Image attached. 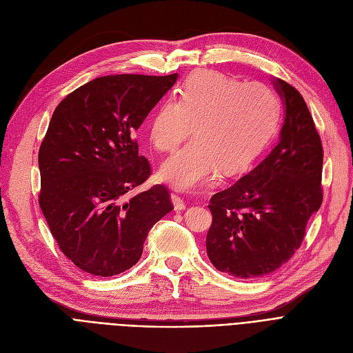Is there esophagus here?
I'll return each mask as SVG.
<instances>
[{
  "mask_svg": "<svg viewBox=\"0 0 353 353\" xmlns=\"http://www.w3.org/2000/svg\"><path fill=\"white\" fill-rule=\"evenodd\" d=\"M172 201H173L174 210H184V209H186V203H184L183 197H180L177 193H172Z\"/></svg>",
  "mask_w": 353,
  "mask_h": 353,
  "instance_id": "obj_1",
  "label": "esophagus"
}]
</instances>
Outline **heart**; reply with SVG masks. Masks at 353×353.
Instances as JSON below:
<instances>
[{"label":"heart","mask_w":353,"mask_h":353,"mask_svg":"<svg viewBox=\"0 0 353 353\" xmlns=\"http://www.w3.org/2000/svg\"><path fill=\"white\" fill-rule=\"evenodd\" d=\"M279 117V97L261 81L242 83L217 71H196L179 97L167 99L148 124V136L160 153H174L161 177L181 189H196L223 174L242 172L261 154Z\"/></svg>","instance_id":"obj_1"}]
</instances>
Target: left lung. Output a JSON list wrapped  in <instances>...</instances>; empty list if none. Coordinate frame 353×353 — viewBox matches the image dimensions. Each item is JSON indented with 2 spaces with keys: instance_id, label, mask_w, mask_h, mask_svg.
<instances>
[{
  "instance_id": "left-lung-1",
  "label": "left lung",
  "mask_w": 353,
  "mask_h": 353,
  "mask_svg": "<svg viewBox=\"0 0 353 353\" xmlns=\"http://www.w3.org/2000/svg\"><path fill=\"white\" fill-rule=\"evenodd\" d=\"M285 104L279 143L254 169L210 199L206 237L213 266L239 279L266 276L302 245L322 205L323 148L301 92L274 79Z\"/></svg>"
}]
</instances>
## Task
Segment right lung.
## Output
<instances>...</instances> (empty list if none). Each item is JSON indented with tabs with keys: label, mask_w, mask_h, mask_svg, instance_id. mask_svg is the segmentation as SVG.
Here are the masks:
<instances>
[{
	"label": "right lung",
	"mask_w": 353,
	"mask_h": 353,
	"mask_svg": "<svg viewBox=\"0 0 353 353\" xmlns=\"http://www.w3.org/2000/svg\"><path fill=\"white\" fill-rule=\"evenodd\" d=\"M176 80L99 77L54 110L39 152V201L61 252L87 273L108 277L136 265L148 232L173 210L161 184L132 192L152 174L136 132Z\"/></svg>",
	"instance_id": "add662e5"
}]
</instances>
